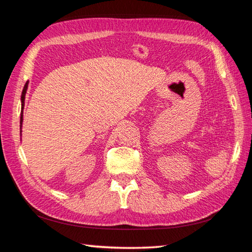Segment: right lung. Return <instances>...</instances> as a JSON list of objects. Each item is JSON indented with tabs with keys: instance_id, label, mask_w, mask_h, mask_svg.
<instances>
[{
	"instance_id": "1",
	"label": "right lung",
	"mask_w": 252,
	"mask_h": 252,
	"mask_svg": "<svg viewBox=\"0 0 252 252\" xmlns=\"http://www.w3.org/2000/svg\"><path fill=\"white\" fill-rule=\"evenodd\" d=\"M26 89H27V82L25 84L24 89H23V93H22V110H23V108H24V99H25ZM22 121H23V114H21V125H22Z\"/></svg>"
}]
</instances>
